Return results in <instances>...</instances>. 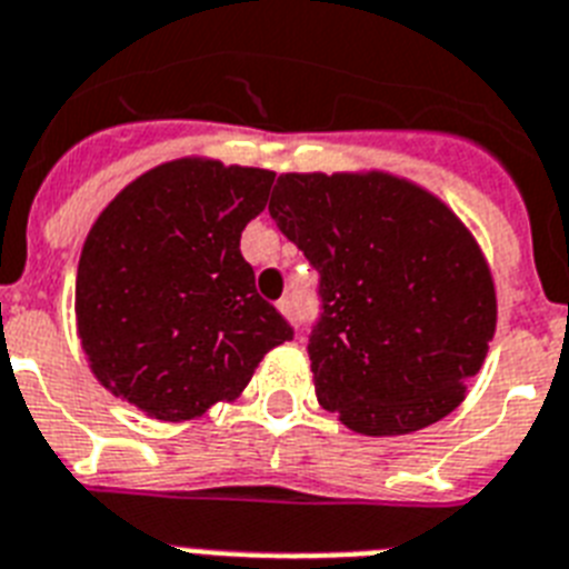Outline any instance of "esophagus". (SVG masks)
Masks as SVG:
<instances>
[{
  "label": "esophagus",
  "mask_w": 569,
  "mask_h": 569,
  "mask_svg": "<svg viewBox=\"0 0 569 569\" xmlns=\"http://www.w3.org/2000/svg\"><path fill=\"white\" fill-rule=\"evenodd\" d=\"M277 312L283 315L286 321H295V303H292V298L277 300Z\"/></svg>",
  "instance_id": "1"
}]
</instances>
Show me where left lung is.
Masks as SVG:
<instances>
[{"label": "left lung", "instance_id": "left-lung-1", "mask_svg": "<svg viewBox=\"0 0 569 569\" xmlns=\"http://www.w3.org/2000/svg\"><path fill=\"white\" fill-rule=\"evenodd\" d=\"M269 213L321 271L318 402L365 437L448 417L498 327L495 277L466 222L385 170L283 173Z\"/></svg>", "mask_w": 569, "mask_h": 569}]
</instances>
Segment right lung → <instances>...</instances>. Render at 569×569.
Listing matches in <instances>:
<instances>
[{
  "mask_svg": "<svg viewBox=\"0 0 569 569\" xmlns=\"http://www.w3.org/2000/svg\"><path fill=\"white\" fill-rule=\"evenodd\" d=\"M274 173L184 156L132 179L89 228L78 338L94 379L150 419L184 422L246 390L292 338L240 251Z\"/></svg>",
  "mask_w": 569,
  "mask_h": 569,
  "instance_id": "obj_1",
  "label": "right lung"
}]
</instances>
